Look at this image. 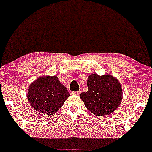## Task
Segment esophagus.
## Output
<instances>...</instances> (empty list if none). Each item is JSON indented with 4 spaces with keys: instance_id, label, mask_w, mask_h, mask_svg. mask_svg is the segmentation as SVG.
Segmentation results:
<instances>
[{
    "instance_id": "1",
    "label": "esophagus",
    "mask_w": 152,
    "mask_h": 152,
    "mask_svg": "<svg viewBox=\"0 0 152 152\" xmlns=\"http://www.w3.org/2000/svg\"><path fill=\"white\" fill-rule=\"evenodd\" d=\"M80 91L72 92V93H71L72 95H74V96H78V95H80Z\"/></svg>"
}]
</instances>
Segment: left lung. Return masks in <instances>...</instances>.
I'll return each instance as SVG.
<instances>
[{
  "label": "left lung",
  "mask_w": 152,
  "mask_h": 152,
  "mask_svg": "<svg viewBox=\"0 0 152 152\" xmlns=\"http://www.w3.org/2000/svg\"><path fill=\"white\" fill-rule=\"evenodd\" d=\"M88 91L80 98L86 108L96 116L108 115L119 107L122 100V88L117 79L110 75L94 73L87 80Z\"/></svg>",
  "instance_id": "8db88e82"
}]
</instances>
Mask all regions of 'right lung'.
Here are the masks:
<instances>
[{
    "label": "right lung",
    "mask_w": 152,
    "mask_h": 152,
    "mask_svg": "<svg viewBox=\"0 0 152 152\" xmlns=\"http://www.w3.org/2000/svg\"><path fill=\"white\" fill-rule=\"evenodd\" d=\"M70 96L56 76H42L29 86L27 94L31 105L37 112L53 115Z\"/></svg>",
    "instance_id": "obj_1"
}]
</instances>
